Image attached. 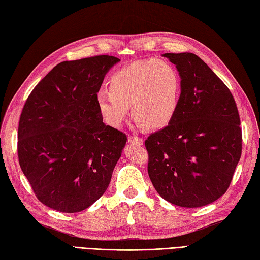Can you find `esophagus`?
I'll return each instance as SVG.
<instances>
[{"label":"esophagus","mask_w":260,"mask_h":260,"mask_svg":"<svg viewBox=\"0 0 260 260\" xmlns=\"http://www.w3.org/2000/svg\"><path fill=\"white\" fill-rule=\"evenodd\" d=\"M128 143L134 144V145H143L144 141L142 138H139L137 136H129L128 137Z\"/></svg>","instance_id":"34e87169"}]
</instances>
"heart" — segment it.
Here are the masks:
<instances>
[{
	"instance_id": "1",
	"label": "heart",
	"mask_w": 260,
	"mask_h": 260,
	"mask_svg": "<svg viewBox=\"0 0 260 260\" xmlns=\"http://www.w3.org/2000/svg\"><path fill=\"white\" fill-rule=\"evenodd\" d=\"M181 77L165 60L135 61L112 73L109 90H100L95 101L100 114L113 127H121L132 114L149 129H160L175 117L181 96Z\"/></svg>"
}]
</instances>
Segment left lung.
Returning <instances> with one entry per match:
<instances>
[{
    "label": "left lung",
    "mask_w": 260,
    "mask_h": 260,
    "mask_svg": "<svg viewBox=\"0 0 260 260\" xmlns=\"http://www.w3.org/2000/svg\"><path fill=\"white\" fill-rule=\"evenodd\" d=\"M181 77L172 121L145 142L148 175L166 201L200 208L229 189L242 155L241 121L231 91L192 52L164 54Z\"/></svg>",
    "instance_id": "left-lung-1"
}]
</instances>
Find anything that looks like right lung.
I'll list each match as a JSON object with an SVG mask.
<instances>
[{"instance_id": "1", "label": "right lung", "mask_w": 260, "mask_h": 260, "mask_svg": "<svg viewBox=\"0 0 260 260\" xmlns=\"http://www.w3.org/2000/svg\"><path fill=\"white\" fill-rule=\"evenodd\" d=\"M118 61L108 55L62 61L26 100L18 161L37 199L52 210L83 211L109 187L127 137L103 123L95 95Z\"/></svg>"}]
</instances>
